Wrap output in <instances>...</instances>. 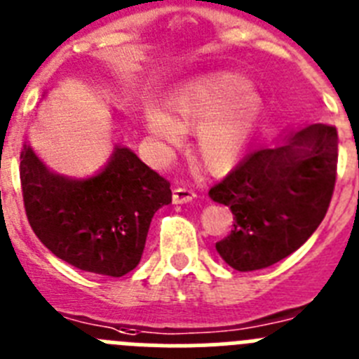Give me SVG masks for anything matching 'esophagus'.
Wrapping results in <instances>:
<instances>
[{"label":"esophagus","instance_id":"esophagus-1","mask_svg":"<svg viewBox=\"0 0 359 359\" xmlns=\"http://www.w3.org/2000/svg\"><path fill=\"white\" fill-rule=\"evenodd\" d=\"M196 199V192L185 187H177L172 190V203L174 205H183V203H190Z\"/></svg>","mask_w":359,"mask_h":359}]
</instances>
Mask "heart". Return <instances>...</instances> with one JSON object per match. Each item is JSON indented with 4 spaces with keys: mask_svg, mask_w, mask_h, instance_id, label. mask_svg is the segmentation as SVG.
<instances>
[{
    "mask_svg": "<svg viewBox=\"0 0 359 359\" xmlns=\"http://www.w3.org/2000/svg\"><path fill=\"white\" fill-rule=\"evenodd\" d=\"M174 115L160 107L146 108L144 123L158 140L180 144L185 131L197 130L196 149L213 174L235 165L252 139L263 115L262 92L244 74L220 71L192 81L170 100Z\"/></svg>",
    "mask_w": 359,
    "mask_h": 359,
    "instance_id": "b5f03b06",
    "label": "heart"
}]
</instances>
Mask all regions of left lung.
<instances>
[{"label": "left lung", "mask_w": 359, "mask_h": 359, "mask_svg": "<svg viewBox=\"0 0 359 359\" xmlns=\"http://www.w3.org/2000/svg\"><path fill=\"white\" fill-rule=\"evenodd\" d=\"M338 135L333 124L290 130L259 147L210 190L233 213V229L215 249L240 272L271 267L297 251L330 208L337 180Z\"/></svg>", "instance_id": "left-lung-1"}]
</instances>
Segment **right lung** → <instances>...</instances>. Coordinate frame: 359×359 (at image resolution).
Masks as SVG:
<instances>
[{"mask_svg":"<svg viewBox=\"0 0 359 359\" xmlns=\"http://www.w3.org/2000/svg\"><path fill=\"white\" fill-rule=\"evenodd\" d=\"M29 226L72 267L121 278L139 265L154 213L172 201L170 183L130 147L115 144L88 177L49 169L28 142L19 165Z\"/></svg>","mask_w":359,"mask_h":359,"instance_id":"right-lung-1","label":"right lung"}]
</instances>
